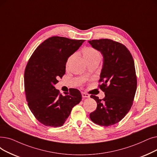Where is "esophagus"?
Masks as SVG:
<instances>
[{"label":"esophagus","instance_id":"esophagus-1","mask_svg":"<svg viewBox=\"0 0 157 157\" xmlns=\"http://www.w3.org/2000/svg\"><path fill=\"white\" fill-rule=\"evenodd\" d=\"M81 95H82V97H83V98H90V95H89V94H88L85 93V92H82V93H81Z\"/></svg>","mask_w":157,"mask_h":157}]
</instances>
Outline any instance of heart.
<instances>
[{
  "instance_id": "obj_1",
  "label": "heart",
  "mask_w": 157,
  "mask_h": 157,
  "mask_svg": "<svg viewBox=\"0 0 157 157\" xmlns=\"http://www.w3.org/2000/svg\"><path fill=\"white\" fill-rule=\"evenodd\" d=\"M82 54H83V56L84 59H85V61L87 63L90 62V61H93V60L98 59H101V54H100L98 50H96L91 47H86V48L83 49V50L82 51ZM74 56V54H72V55L70 56L69 57V58L67 59V63H66L67 66L68 65V64L69 63L70 61L71 60V59L73 58Z\"/></svg>"
}]
</instances>
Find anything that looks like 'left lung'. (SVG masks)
Returning <instances> with one entry per match:
<instances>
[{"label": "left lung", "instance_id": "8db88e82", "mask_svg": "<svg viewBox=\"0 0 157 157\" xmlns=\"http://www.w3.org/2000/svg\"><path fill=\"white\" fill-rule=\"evenodd\" d=\"M88 43L103 56L99 86L105 94L103 99L91 95L98 106L90 118L98 125H113L125 117L133 105L137 90L134 61L126 46L112 40H92Z\"/></svg>", "mask_w": 157, "mask_h": 157}]
</instances>
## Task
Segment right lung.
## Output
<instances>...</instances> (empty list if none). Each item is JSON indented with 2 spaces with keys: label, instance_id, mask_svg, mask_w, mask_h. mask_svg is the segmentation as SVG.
<instances>
[{
  "label": "right lung",
  "instance_id": "add662e5",
  "mask_svg": "<svg viewBox=\"0 0 157 157\" xmlns=\"http://www.w3.org/2000/svg\"><path fill=\"white\" fill-rule=\"evenodd\" d=\"M52 36L45 40L34 51L24 72L26 100L34 116L46 126L63 125L72 108L82 99L80 91L72 88L65 95L54 85L65 74L67 60L84 42Z\"/></svg>",
  "mask_w": 157,
  "mask_h": 157
}]
</instances>
